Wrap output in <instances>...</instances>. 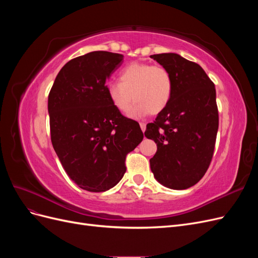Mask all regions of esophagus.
Returning a JSON list of instances; mask_svg holds the SVG:
<instances>
[{
  "instance_id": "34e87169",
  "label": "esophagus",
  "mask_w": 258,
  "mask_h": 258,
  "mask_svg": "<svg viewBox=\"0 0 258 258\" xmlns=\"http://www.w3.org/2000/svg\"><path fill=\"white\" fill-rule=\"evenodd\" d=\"M140 127H141V130L144 132L146 129V123L145 122H140Z\"/></svg>"
}]
</instances>
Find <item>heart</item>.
<instances>
[{
  "mask_svg": "<svg viewBox=\"0 0 258 258\" xmlns=\"http://www.w3.org/2000/svg\"><path fill=\"white\" fill-rule=\"evenodd\" d=\"M172 88V77L165 67L134 62L119 72V82L107 84L106 92L112 105L122 114L130 110L134 99L136 104L130 116L141 118L165 110Z\"/></svg>",
  "mask_w": 258,
  "mask_h": 258,
  "instance_id": "heart-1",
  "label": "heart"
}]
</instances>
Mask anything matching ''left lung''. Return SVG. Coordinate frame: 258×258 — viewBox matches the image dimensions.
<instances>
[{
  "instance_id": "8db88e82",
  "label": "left lung",
  "mask_w": 258,
  "mask_h": 258,
  "mask_svg": "<svg viewBox=\"0 0 258 258\" xmlns=\"http://www.w3.org/2000/svg\"><path fill=\"white\" fill-rule=\"evenodd\" d=\"M172 77V96L168 105L144 135L157 144L150 159L155 178L171 189L197 184L212 160L218 129L216 91L199 64L177 53L152 54Z\"/></svg>"
}]
</instances>
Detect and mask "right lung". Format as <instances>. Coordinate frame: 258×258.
<instances>
[{"mask_svg": "<svg viewBox=\"0 0 258 258\" xmlns=\"http://www.w3.org/2000/svg\"><path fill=\"white\" fill-rule=\"evenodd\" d=\"M123 56L91 51L60 70L48 96L50 138L62 167L81 188L108 190L126 172V156L142 142L139 122L110 102L106 80Z\"/></svg>", "mask_w": 258, "mask_h": 258, "instance_id": "1", "label": "right lung"}]
</instances>
